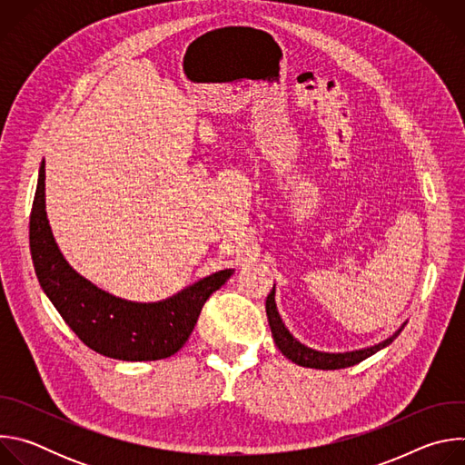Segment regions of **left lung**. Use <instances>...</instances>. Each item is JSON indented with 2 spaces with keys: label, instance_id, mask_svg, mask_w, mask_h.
<instances>
[{
  "label": "left lung",
  "instance_id": "8db88e82",
  "mask_svg": "<svg viewBox=\"0 0 465 465\" xmlns=\"http://www.w3.org/2000/svg\"><path fill=\"white\" fill-rule=\"evenodd\" d=\"M267 318H269V325H271L272 337H274V342H276L278 350L289 361H292L294 364L303 366V368H316V370H341V368L355 366V364L362 362L364 359L371 357L373 353L381 351L382 348L390 346L397 337H400L403 327L407 325V323H403L391 337H388L386 341H382L375 346H370V348H362V350H355V351H344V353L318 351V350H312V348L302 344L300 341H296L291 335V331L285 327V323H283V320L278 312V307H276V285L272 287L271 294L267 296Z\"/></svg>",
  "mask_w": 465,
  "mask_h": 465
}]
</instances>
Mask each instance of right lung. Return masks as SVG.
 <instances>
[{
	"label": "right lung",
	"mask_w": 465,
	"mask_h": 465,
	"mask_svg": "<svg viewBox=\"0 0 465 465\" xmlns=\"http://www.w3.org/2000/svg\"><path fill=\"white\" fill-rule=\"evenodd\" d=\"M29 244L42 291L64 322L94 351L128 362L174 355L189 339L206 300L233 269L219 271L162 302H128L83 278L64 259L45 213V163L29 221Z\"/></svg>",
	"instance_id": "right-lung-1"
}]
</instances>
